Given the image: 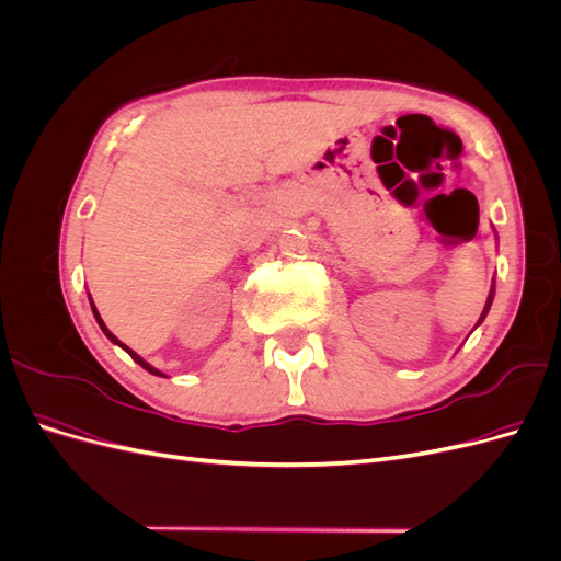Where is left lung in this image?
Listing matches in <instances>:
<instances>
[{"label":"left lung","instance_id":"obj_1","mask_svg":"<svg viewBox=\"0 0 561 561\" xmlns=\"http://www.w3.org/2000/svg\"><path fill=\"white\" fill-rule=\"evenodd\" d=\"M491 301H494V287H491V293H489V297H486V307H484V311H482V316H480V320H478V325H480V322L484 320V316L489 313V307H491Z\"/></svg>","mask_w":561,"mask_h":561}]
</instances>
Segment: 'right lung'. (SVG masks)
<instances>
[{
	"mask_svg": "<svg viewBox=\"0 0 561 561\" xmlns=\"http://www.w3.org/2000/svg\"><path fill=\"white\" fill-rule=\"evenodd\" d=\"M89 299H91V297H89ZM91 309H93V316H95V320H98V325H100V330H103V332H105V334H107V339H110V342H112V344H116V346H122V348H124V351H126V353H128V355H130V358H133V360H135V363H138V365H140V367H145V369H147V371H149V375H157V377H163V375H161V371H159V369H157V367H151V365H149V363H145V360H142V358H140V355H138V353H135V351H130V348H128V346H126V344H122V342H118V339H116V336H114V334H112V332H110V330H107V325H105V322H103V318H100V313H98V309H95V307H93V301H91Z\"/></svg>",
	"mask_w": 561,
	"mask_h": 561,
	"instance_id": "right-lung-1",
	"label": "right lung"
}]
</instances>
